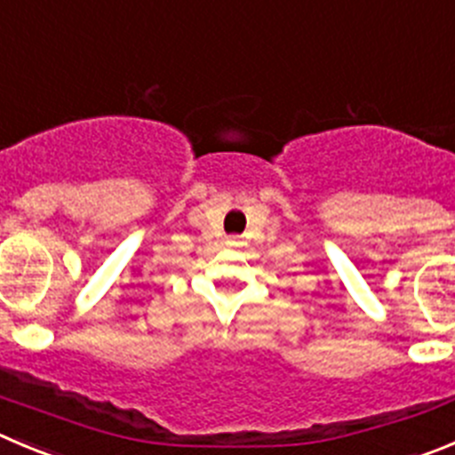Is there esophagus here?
<instances>
[{
	"instance_id": "obj_1",
	"label": "esophagus",
	"mask_w": 455,
	"mask_h": 455,
	"mask_svg": "<svg viewBox=\"0 0 455 455\" xmlns=\"http://www.w3.org/2000/svg\"><path fill=\"white\" fill-rule=\"evenodd\" d=\"M227 244H228V247H237V244H240V237L231 235V237H228V240H227Z\"/></svg>"
}]
</instances>
